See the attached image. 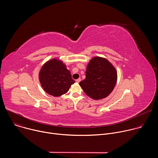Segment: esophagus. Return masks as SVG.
Instances as JSON below:
<instances>
[{"label":"esophagus","instance_id":"34e87169","mask_svg":"<svg viewBox=\"0 0 158 158\" xmlns=\"http://www.w3.org/2000/svg\"><path fill=\"white\" fill-rule=\"evenodd\" d=\"M81 81V78H79V79H76V82H77V83H79Z\"/></svg>","mask_w":158,"mask_h":158}]
</instances>
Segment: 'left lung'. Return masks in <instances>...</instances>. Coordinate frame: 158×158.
Here are the masks:
<instances>
[{
	"label": "left lung",
	"instance_id": "8db88e82",
	"mask_svg": "<svg viewBox=\"0 0 158 158\" xmlns=\"http://www.w3.org/2000/svg\"><path fill=\"white\" fill-rule=\"evenodd\" d=\"M118 73L107 59L94 57L87 65L85 79L79 82L87 96L94 100L107 97L116 84Z\"/></svg>",
	"mask_w": 158,
	"mask_h": 158
}]
</instances>
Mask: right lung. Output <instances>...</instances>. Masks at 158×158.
I'll list each match as a JSON object with an SVG mask.
<instances>
[{"label":"right lung","mask_w":158,"mask_h":158,"mask_svg":"<svg viewBox=\"0 0 158 158\" xmlns=\"http://www.w3.org/2000/svg\"><path fill=\"white\" fill-rule=\"evenodd\" d=\"M39 79L45 92L54 97L65 94L75 82L65 64L57 58L43 64L39 73Z\"/></svg>","instance_id":"obj_1"}]
</instances>
